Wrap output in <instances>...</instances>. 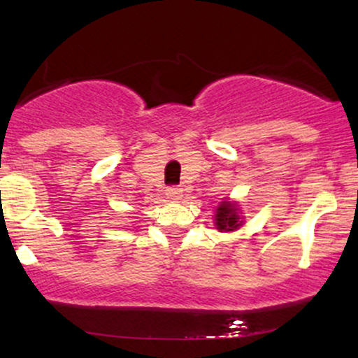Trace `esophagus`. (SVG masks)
Wrapping results in <instances>:
<instances>
[{"label": "esophagus", "mask_w": 358, "mask_h": 358, "mask_svg": "<svg viewBox=\"0 0 358 358\" xmlns=\"http://www.w3.org/2000/svg\"><path fill=\"white\" fill-rule=\"evenodd\" d=\"M166 196L170 200H180V199H182V188L168 187L166 188Z\"/></svg>", "instance_id": "obj_1"}]
</instances>
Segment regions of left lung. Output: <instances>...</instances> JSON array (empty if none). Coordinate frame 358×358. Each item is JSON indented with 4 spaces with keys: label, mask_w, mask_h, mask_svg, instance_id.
<instances>
[{
    "label": "left lung",
    "mask_w": 358,
    "mask_h": 358,
    "mask_svg": "<svg viewBox=\"0 0 358 358\" xmlns=\"http://www.w3.org/2000/svg\"><path fill=\"white\" fill-rule=\"evenodd\" d=\"M242 225L241 208L234 202H220L215 212V227L220 232H232Z\"/></svg>",
    "instance_id": "8db88e82"
}]
</instances>
